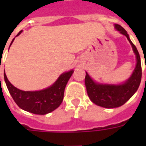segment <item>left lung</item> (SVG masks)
<instances>
[{"label":"left lung","mask_w":146,"mask_h":146,"mask_svg":"<svg viewBox=\"0 0 146 146\" xmlns=\"http://www.w3.org/2000/svg\"><path fill=\"white\" fill-rule=\"evenodd\" d=\"M115 29L124 35L131 44L133 51L136 56V66L131 76L125 82L119 84H99L95 82L86 72L85 86L91 101L98 106L113 109L119 107L128 101L137 92L141 79V66L140 55L135 44L130 40L129 35L123 28L118 24L114 25Z\"/></svg>","instance_id":"obj_1"}]
</instances>
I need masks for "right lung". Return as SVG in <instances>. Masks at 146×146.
<instances>
[{"instance_id":"add662e5","label":"right lung","mask_w":146,"mask_h":146,"mask_svg":"<svg viewBox=\"0 0 146 146\" xmlns=\"http://www.w3.org/2000/svg\"><path fill=\"white\" fill-rule=\"evenodd\" d=\"M22 32L23 30L18 33L17 36ZM14 40L15 38L12 40L10 46ZM73 73V70H71L62 73L52 85L35 92H25L15 88L9 82L5 72L4 77L9 93L19 107L34 114L44 115L56 110L62 102L65 88Z\"/></svg>"}]
</instances>
